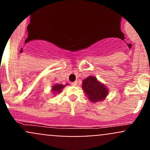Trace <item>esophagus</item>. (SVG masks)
Listing matches in <instances>:
<instances>
[{"mask_svg":"<svg viewBox=\"0 0 150 150\" xmlns=\"http://www.w3.org/2000/svg\"><path fill=\"white\" fill-rule=\"evenodd\" d=\"M77 84H78V82H77V81H75V82H72V83H71V85H72V86H77Z\"/></svg>","mask_w":150,"mask_h":150,"instance_id":"esophagus-1","label":"esophagus"}]
</instances>
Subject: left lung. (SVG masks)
Instances as JSON below:
<instances>
[{
    "label": "left lung",
    "mask_w": 150,
    "mask_h": 150,
    "mask_svg": "<svg viewBox=\"0 0 150 150\" xmlns=\"http://www.w3.org/2000/svg\"><path fill=\"white\" fill-rule=\"evenodd\" d=\"M83 89L91 102L104 100L108 94V90L93 76H90L83 81Z\"/></svg>",
    "instance_id": "left-lung-1"
}]
</instances>
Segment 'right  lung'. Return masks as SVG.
I'll return each instance as SVG.
<instances>
[{
    "instance_id": "add662e5",
    "label": "right lung",
    "mask_w": 150,
    "mask_h": 150,
    "mask_svg": "<svg viewBox=\"0 0 150 150\" xmlns=\"http://www.w3.org/2000/svg\"><path fill=\"white\" fill-rule=\"evenodd\" d=\"M65 87V86L62 84H56L53 86L52 87V92L54 93H60L61 91L63 89V88Z\"/></svg>"
}]
</instances>
